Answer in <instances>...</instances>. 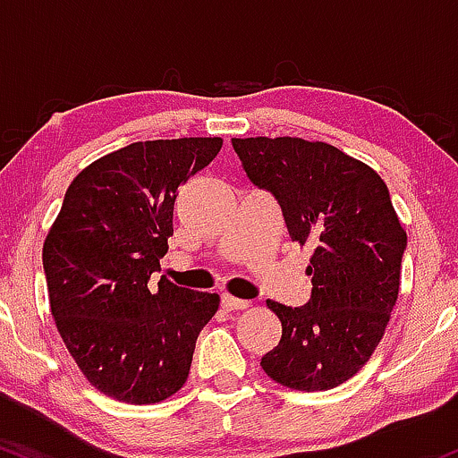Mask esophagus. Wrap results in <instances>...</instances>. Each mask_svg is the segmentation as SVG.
Segmentation results:
<instances>
[{
	"label": "esophagus",
	"mask_w": 458,
	"mask_h": 458,
	"mask_svg": "<svg viewBox=\"0 0 458 458\" xmlns=\"http://www.w3.org/2000/svg\"><path fill=\"white\" fill-rule=\"evenodd\" d=\"M223 305L227 307V310H246V307H250V301H244V298L225 294L223 296Z\"/></svg>",
	"instance_id": "esophagus-1"
}]
</instances>
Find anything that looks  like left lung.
<instances>
[{
    "label": "left lung",
    "mask_w": 458,
    "mask_h": 458,
    "mask_svg": "<svg viewBox=\"0 0 458 458\" xmlns=\"http://www.w3.org/2000/svg\"><path fill=\"white\" fill-rule=\"evenodd\" d=\"M231 142L250 182L276 197L290 238L313 246L305 270L310 302L266 301L284 333L261 368L298 392L337 387L383 340L398 301L407 231L381 174L337 147L292 136Z\"/></svg>",
    "instance_id": "obj_1"
}]
</instances>
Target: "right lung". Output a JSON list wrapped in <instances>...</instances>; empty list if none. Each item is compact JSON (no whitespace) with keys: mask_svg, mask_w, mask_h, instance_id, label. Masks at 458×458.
I'll list each match as a JSON object with an SVG mask.
<instances>
[{"mask_svg":"<svg viewBox=\"0 0 458 458\" xmlns=\"http://www.w3.org/2000/svg\"><path fill=\"white\" fill-rule=\"evenodd\" d=\"M223 138L133 142L71 182L43 244L49 307L77 368L101 394L156 404L186 383L220 296L151 285L173 235L177 190L218 156Z\"/></svg>","mask_w":458,"mask_h":458,"instance_id":"right-lung-1","label":"right lung"}]
</instances>
